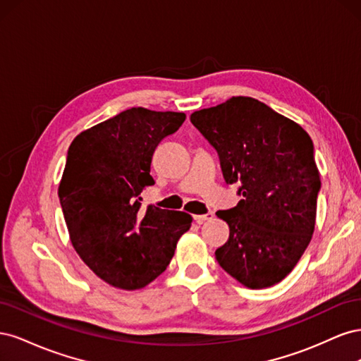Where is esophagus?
I'll return each instance as SVG.
<instances>
[{"label":"esophagus","mask_w":361,"mask_h":361,"mask_svg":"<svg viewBox=\"0 0 361 361\" xmlns=\"http://www.w3.org/2000/svg\"><path fill=\"white\" fill-rule=\"evenodd\" d=\"M212 218H214V214H212V212L204 214V215H194V221L202 224V223H204V221H207V220H212Z\"/></svg>","instance_id":"esophagus-1"}]
</instances>
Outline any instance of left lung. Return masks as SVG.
<instances>
[{
	"mask_svg": "<svg viewBox=\"0 0 361 361\" xmlns=\"http://www.w3.org/2000/svg\"><path fill=\"white\" fill-rule=\"evenodd\" d=\"M190 118L218 152L226 182L241 183L243 200L216 212L231 228L215 251L218 264L245 288L277 285L298 264L314 231L321 178L312 138L248 96Z\"/></svg>",
	"mask_w": 361,
	"mask_h": 361,
	"instance_id": "1",
	"label": "left lung"
}]
</instances>
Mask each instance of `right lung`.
I'll return each mask as SVG.
<instances>
[{
	"mask_svg": "<svg viewBox=\"0 0 361 361\" xmlns=\"http://www.w3.org/2000/svg\"><path fill=\"white\" fill-rule=\"evenodd\" d=\"M183 113L125 110L76 135L69 146L59 197L71 243L94 274L125 290L147 286L169 267L192 216L141 206L155 180L150 162L176 133Z\"/></svg>",
	"mask_w": 361,
	"mask_h": 361,
	"instance_id": "add662e5",
	"label": "right lung"
}]
</instances>
